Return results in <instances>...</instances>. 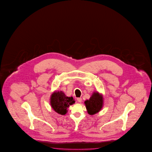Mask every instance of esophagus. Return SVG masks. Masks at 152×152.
Listing matches in <instances>:
<instances>
[{"instance_id": "obj_1", "label": "esophagus", "mask_w": 152, "mask_h": 152, "mask_svg": "<svg viewBox=\"0 0 152 152\" xmlns=\"http://www.w3.org/2000/svg\"><path fill=\"white\" fill-rule=\"evenodd\" d=\"M77 100L78 102H79V103H81V102H82V98H77Z\"/></svg>"}]
</instances>
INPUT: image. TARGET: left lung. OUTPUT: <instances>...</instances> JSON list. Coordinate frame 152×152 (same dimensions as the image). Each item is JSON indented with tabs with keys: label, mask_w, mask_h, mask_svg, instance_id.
Listing matches in <instances>:
<instances>
[{
	"label": "left lung",
	"mask_w": 152,
	"mask_h": 152,
	"mask_svg": "<svg viewBox=\"0 0 152 152\" xmlns=\"http://www.w3.org/2000/svg\"><path fill=\"white\" fill-rule=\"evenodd\" d=\"M88 113L94 115L101 110L103 106V97L98 92H94L89 99L85 102Z\"/></svg>",
	"instance_id": "8db88e82"
}]
</instances>
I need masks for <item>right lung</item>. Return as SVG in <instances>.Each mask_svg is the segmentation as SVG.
<instances>
[{"mask_svg":"<svg viewBox=\"0 0 152 152\" xmlns=\"http://www.w3.org/2000/svg\"><path fill=\"white\" fill-rule=\"evenodd\" d=\"M50 102L54 111L61 115H65L67 112V108L75 101L72 97L66 96L62 91H56L52 94Z\"/></svg>","mask_w":152,"mask_h":152,"instance_id":"1","label":"right lung"}]
</instances>
